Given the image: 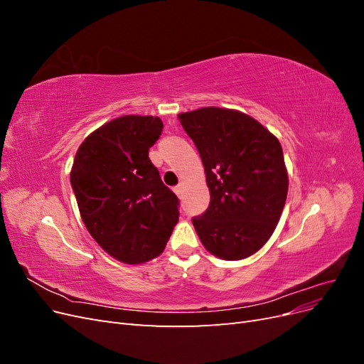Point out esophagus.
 Instances as JSON below:
<instances>
[{
  "instance_id": "esophagus-1",
  "label": "esophagus",
  "mask_w": 364,
  "mask_h": 364,
  "mask_svg": "<svg viewBox=\"0 0 364 364\" xmlns=\"http://www.w3.org/2000/svg\"><path fill=\"white\" fill-rule=\"evenodd\" d=\"M174 193H176V196H178V197H179V199H181V197H182V194H183V186H182V185H178V186H174Z\"/></svg>"
}]
</instances>
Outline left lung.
Instances as JSON below:
<instances>
[{"mask_svg": "<svg viewBox=\"0 0 364 364\" xmlns=\"http://www.w3.org/2000/svg\"><path fill=\"white\" fill-rule=\"evenodd\" d=\"M178 118L200 153L211 194L193 218L202 245L226 261L253 255L272 237L289 193L278 138L235 109L208 106Z\"/></svg>", "mask_w": 364, "mask_h": 364, "instance_id": "1", "label": "left lung"}]
</instances>
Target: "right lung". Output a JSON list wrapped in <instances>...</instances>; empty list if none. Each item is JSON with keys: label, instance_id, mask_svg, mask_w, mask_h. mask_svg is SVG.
Wrapping results in <instances>:
<instances>
[{"label": "right lung", "instance_id": "obj_1", "mask_svg": "<svg viewBox=\"0 0 364 364\" xmlns=\"http://www.w3.org/2000/svg\"><path fill=\"white\" fill-rule=\"evenodd\" d=\"M162 121L123 115L87 135L70 173L80 217L100 247L126 264L159 257L179 220V200L149 158Z\"/></svg>", "mask_w": 364, "mask_h": 364}]
</instances>
